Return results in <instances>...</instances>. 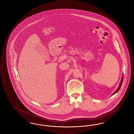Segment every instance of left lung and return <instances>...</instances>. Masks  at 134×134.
<instances>
[{
  "mask_svg": "<svg viewBox=\"0 0 134 134\" xmlns=\"http://www.w3.org/2000/svg\"><path fill=\"white\" fill-rule=\"evenodd\" d=\"M123 78H124V77H123V74H122V78H121V82H120V85H119V86L118 87V89L116 90V91H115V92H114V93L112 94V96H113L114 94H115V93H116V92H118V91H119V90H120V89L121 88V84H122V81H123Z\"/></svg>",
  "mask_w": 134,
  "mask_h": 134,
  "instance_id": "8db88e82",
  "label": "left lung"
}]
</instances>
